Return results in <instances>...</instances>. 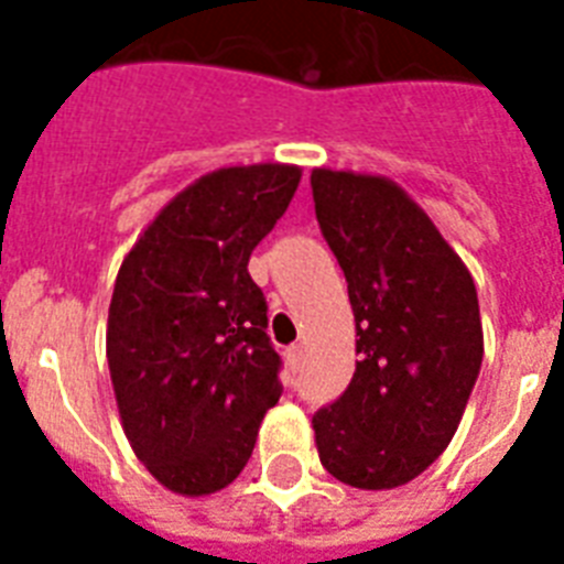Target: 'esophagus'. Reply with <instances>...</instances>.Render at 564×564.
<instances>
[{
  "mask_svg": "<svg viewBox=\"0 0 564 564\" xmlns=\"http://www.w3.org/2000/svg\"><path fill=\"white\" fill-rule=\"evenodd\" d=\"M286 362H290L292 371L301 369V362H304V345H292V348H286Z\"/></svg>",
  "mask_w": 564,
  "mask_h": 564,
  "instance_id": "1",
  "label": "esophagus"
}]
</instances>
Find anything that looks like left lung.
<instances>
[{"mask_svg": "<svg viewBox=\"0 0 564 564\" xmlns=\"http://www.w3.org/2000/svg\"><path fill=\"white\" fill-rule=\"evenodd\" d=\"M318 228L348 281L351 383L313 415L318 459L354 489L415 480L451 445L482 362L471 272L394 181L313 170Z\"/></svg>", "mask_w": 564, "mask_h": 564, "instance_id": "8db88e82", "label": "left lung"}]
</instances>
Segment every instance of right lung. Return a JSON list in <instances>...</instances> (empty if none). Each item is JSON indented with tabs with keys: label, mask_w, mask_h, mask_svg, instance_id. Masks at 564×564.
Instances as JSON below:
<instances>
[{
	"label": "right lung",
	"mask_w": 564,
	"mask_h": 564,
	"mask_svg": "<svg viewBox=\"0 0 564 564\" xmlns=\"http://www.w3.org/2000/svg\"><path fill=\"white\" fill-rule=\"evenodd\" d=\"M299 181L286 163L207 172L119 265L108 310L119 419L137 459L175 495L202 498L237 480L283 392L248 257Z\"/></svg>",
	"instance_id": "obj_1"
}]
</instances>
